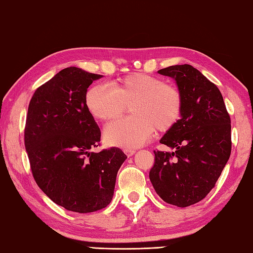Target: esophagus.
<instances>
[{
    "instance_id": "1",
    "label": "esophagus",
    "mask_w": 253,
    "mask_h": 253,
    "mask_svg": "<svg viewBox=\"0 0 253 253\" xmlns=\"http://www.w3.org/2000/svg\"><path fill=\"white\" fill-rule=\"evenodd\" d=\"M125 153L127 155V156H132L133 154L135 153V150H131V149H126L125 150Z\"/></svg>"
}]
</instances>
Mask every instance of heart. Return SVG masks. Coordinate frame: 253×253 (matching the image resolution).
I'll use <instances>...</instances> for the list:
<instances>
[{
	"label": "heart",
	"instance_id": "1",
	"mask_svg": "<svg viewBox=\"0 0 253 253\" xmlns=\"http://www.w3.org/2000/svg\"><path fill=\"white\" fill-rule=\"evenodd\" d=\"M85 106L93 118L112 121L130 106L131 117L109 125L104 139L111 145L137 147L154 130L168 132L179 121L184 100L180 90L163 79L146 74H131L110 88L96 84L85 93Z\"/></svg>",
	"mask_w": 253,
	"mask_h": 253
}]
</instances>
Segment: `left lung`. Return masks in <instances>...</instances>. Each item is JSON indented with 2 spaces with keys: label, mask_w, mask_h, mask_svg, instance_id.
I'll return each instance as SVG.
<instances>
[{
  "label": "left lung",
  "mask_w": 253,
  "mask_h": 253,
  "mask_svg": "<svg viewBox=\"0 0 253 253\" xmlns=\"http://www.w3.org/2000/svg\"><path fill=\"white\" fill-rule=\"evenodd\" d=\"M157 73L174 78L183 94L182 118L160 143L173 152L154 151L150 179L165 203L187 207L207 196L231 153L230 116L217 85L190 65Z\"/></svg>",
  "instance_id": "left-lung-1"
}]
</instances>
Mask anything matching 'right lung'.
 I'll list each match as a JSON object with an SVG mask.
<instances>
[{
  "instance_id": "1",
  "label": "right lung",
  "mask_w": 253,
  "mask_h": 253,
  "mask_svg": "<svg viewBox=\"0 0 253 253\" xmlns=\"http://www.w3.org/2000/svg\"><path fill=\"white\" fill-rule=\"evenodd\" d=\"M101 78L77 67L60 70L38 87L28 104L24 144L36 184L70 211H100L113 197L126 155L112 146L94 153L101 131L85 106V93Z\"/></svg>"
}]
</instances>
